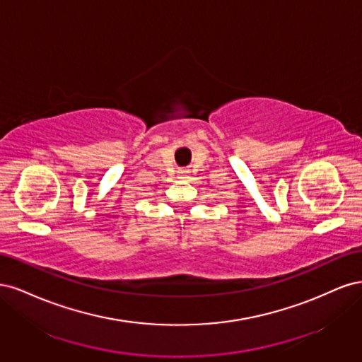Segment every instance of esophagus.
Here are the masks:
<instances>
[{
    "instance_id": "1",
    "label": "esophagus",
    "mask_w": 362,
    "mask_h": 362,
    "mask_svg": "<svg viewBox=\"0 0 362 362\" xmlns=\"http://www.w3.org/2000/svg\"><path fill=\"white\" fill-rule=\"evenodd\" d=\"M180 173H185V170H180Z\"/></svg>"
}]
</instances>
